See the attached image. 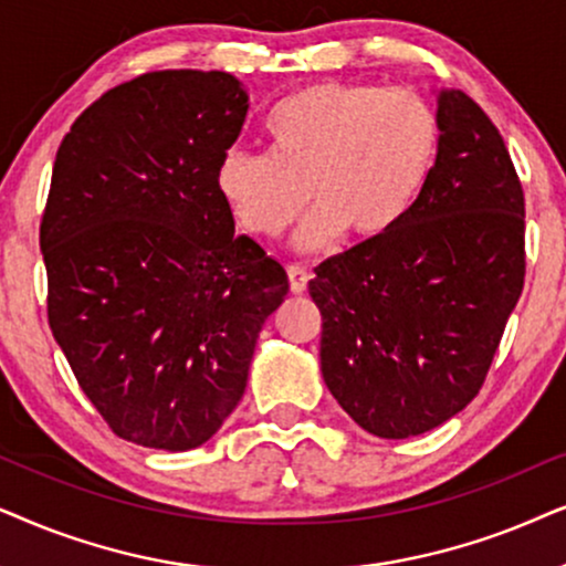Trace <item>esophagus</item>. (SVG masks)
Masks as SVG:
<instances>
[{
	"label": "esophagus",
	"mask_w": 566,
	"mask_h": 566,
	"mask_svg": "<svg viewBox=\"0 0 566 566\" xmlns=\"http://www.w3.org/2000/svg\"><path fill=\"white\" fill-rule=\"evenodd\" d=\"M287 276H290V290L295 292V295H303V292L307 290V282H311V274H307V269L290 266Z\"/></svg>",
	"instance_id": "34e87169"
}]
</instances>
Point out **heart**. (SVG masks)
I'll list each match as a JSON object with an SVG mask.
<instances>
[{"instance_id":"1","label":"heart","mask_w":566,"mask_h":566,"mask_svg":"<svg viewBox=\"0 0 566 566\" xmlns=\"http://www.w3.org/2000/svg\"><path fill=\"white\" fill-rule=\"evenodd\" d=\"M263 137L266 155L222 157L217 193L259 240L282 235L311 201L295 245L321 251L342 232L370 240L403 220L434 165L440 124L411 90L321 82L284 97Z\"/></svg>"}]
</instances>
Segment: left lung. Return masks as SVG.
I'll return each mask as SVG.
<instances>
[{
	"mask_svg": "<svg viewBox=\"0 0 566 566\" xmlns=\"http://www.w3.org/2000/svg\"><path fill=\"white\" fill-rule=\"evenodd\" d=\"M440 145L396 228L323 261L321 373L361 429L406 440L484 386L525 282V199L502 134L461 90L437 95Z\"/></svg>",
	"mask_w": 566,
	"mask_h": 566,
	"instance_id": "8db88e82",
	"label": "left lung"
}]
</instances>
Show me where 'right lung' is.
<instances>
[{
  "instance_id": "obj_1",
  "label": "right lung",
  "mask_w": 566,
  "mask_h": 566,
  "mask_svg": "<svg viewBox=\"0 0 566 566\" xmlns=\"http://www.w3.org/2000/svg\"><path fill=\"white\" fill-rule=\"evenodd\" d=\"M248 105L228 72H149L82 111L56 153L49 326L105 424L142 448L180 453L222 427L290 290L217 193Z\"/></svg>"
}]
</instances>
